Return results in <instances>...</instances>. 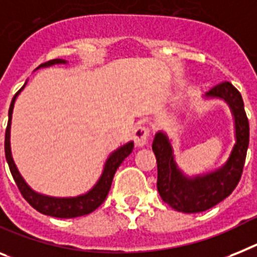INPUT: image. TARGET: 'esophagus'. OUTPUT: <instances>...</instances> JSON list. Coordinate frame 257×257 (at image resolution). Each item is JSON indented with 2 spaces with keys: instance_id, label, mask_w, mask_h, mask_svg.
Returning <instances> with one entry per match:
<instances>
[{
  "instance_id": "34e87169",
  "label": "esophagus",
  "mask_w": 257,
  "mask_h": 257,
  "mask_svg": "<svg viewBox=\"0 0 257 257\" xmlns=\"http://www.w3.org/2000/svg\"><path fill=\"white\" fill-rule=\"evenodd\" d=\"M149 136H150V131H149L148 126H145V125H140V126H137L135 131V136H133L136 146H139V148L145 146L146 144H148Z\"/></svg>"
}]
</instances>
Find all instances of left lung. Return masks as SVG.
Wrapping results in <instances>:
<instances>
[{"instance_id": "1", "label": "left lung", "mask_w": 257, "mask_h": 257, "mask_svg": "<svg viewBox=\"0 0 257 257\" xmlns=\"http://www.w3.org/2000/svg\"><path fill=\"white\" fill-rule=\"evenodd\" d=\"M206 99H222L231 109L235 124V144L222 167L202 175L187 176L178 167L171 141L165 132H158L153 141V152L158 166L157 188L162 200L183 213H200L217 205L231 195L243 172L249 142V125L240 92L222 82L205 94Z\"/></svg>"}]
</instances>
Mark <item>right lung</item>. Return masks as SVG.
<instances>
[{
	"instance_id": "add662e5",
	"label": "right lung",
	"mask_w": 257,
	"mask_h": 257,
	"mask_svg": "<svg viewBox=\"0 0 257 257\" xmlns=\"http://www.w3.org/2000/svg\"><path fill=\"white\" fill-rule=\"evenodd\" d=\"M56 64H66V61L61 59H55L48 62H44L39 68H48V66L56 65ZM25 86L26 83L23 85V87ZM23 87L15 94L12 100V104H10V108H9V121L5 133L6 161H8L9 169H10L15 183L18 185L19 191H21L23 197L26 198V201L29 202L32 208L36 209L38 212L43 213V214L57 217V218H74V217L90 214L104 202L105 197L108 195L109 188H111L116 170L118 169V166L121 165L122 161L133 152V146H135L133 142L131 141L128 144H125V145L120 146L118 149H116L115 152L109 154V157L104 163V167H103L102 175L96 182V184L83 195L75 196V197H52V196L38 193L25 182V179L19 174L18 169H17V166L14 163V159H13L12 148H10V128H12L13 108H14L15 99H17L19 92L22 91Z\"/></svg>"
}]
</instances>
